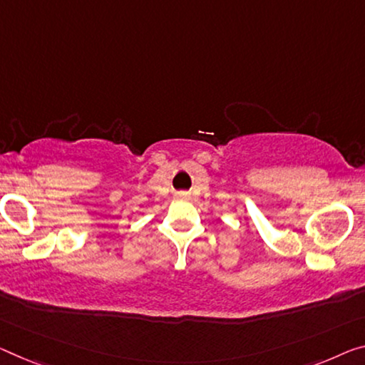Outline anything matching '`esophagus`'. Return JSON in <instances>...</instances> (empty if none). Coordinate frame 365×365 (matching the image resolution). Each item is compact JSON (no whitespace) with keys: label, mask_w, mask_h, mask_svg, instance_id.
I'll list each match as a JSON object with an SVG mask.
<instances>
[{"label":"esophagus","mask_w":365,"mask_h":365,"mask_svg":"<svg viewBox=\"0 0 365 365\" xmlns=\"http://www.w3.org/2000/svg\"><path fill=\"white\" fill-rule=\"evenodd\" d=\"M179 195H184V192H181V194H179Z\"/></svg>","instance_id":"34e87169"}]
</instances>
